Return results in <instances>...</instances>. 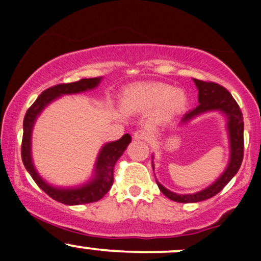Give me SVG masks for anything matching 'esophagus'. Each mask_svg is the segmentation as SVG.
Listing matches in <instances>:
<instances>
[{
	"label": "esophagus",
	"instance_id": "1",
	"mask_svg": "<svg viewBox=\"0 0 261 261\" xmlns=\"http://www.w3.org/2000/svg\"><path fill=\"white\" fill-rule=\"evenodd\" d=\"M150 131L146 130V128H139V130H136L135 133H134V139L135 140H144V141H147L150 140Z\"/></svg>",
	"mask_w": 261,
	"mask_h": 261
}]
</instances>
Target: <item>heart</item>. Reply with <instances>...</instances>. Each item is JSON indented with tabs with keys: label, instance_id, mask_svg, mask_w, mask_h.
I'll return each mask as SVG.
<instances>
[{
	"label": "heart",
	"instance_id": "1",
	"mask_svg": "<svg viewBox=\"0 0 261 261\" xmlns=\"http://www.w3.org/2000/svg\"><path fill=\"white\" fill-rule=\"evenodd\" d=\"M121 103L133 112H147L159 107L162 115L168 117L186 107L187 94L168 84H139L122 92Z\"/></svg>",
	"mask_w": 261,
	"mask_h": 261
}]
</instances>
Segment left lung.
<instances>
[{
  "mask_svg": "<svg viewBox=\"0 0 261 261\" xmlns=\"http://www.w3.org/2000/svg\"><path fill=\"white\" fill-rule=\"evenodd\" d=\"M198 89V102L199 105L192 111L187 112L181 118V123H187L191 120L201 116L206 112L218 111L226 117V127L228 133V141H230V160L226 167L225 172L217 178L211 186L202 191L191 194H178L169 191L164 186L156 180L160 192L172 201L179 202V203H193V202H201L204 199L212 198L213 196L222 191L223 187L228 183L236 173L239 172L243 163L244 158V118L243 112L239 107L238 102L233 99L230 92L222 86L213 82H203L199 80H193ZM154 169V164H152Z\"/></svg>",
  "mask_w": 261,
  "mask_h": 261,
  "instance_id": "left-lung-1",
  "label": "left lung"
}]
</instances>
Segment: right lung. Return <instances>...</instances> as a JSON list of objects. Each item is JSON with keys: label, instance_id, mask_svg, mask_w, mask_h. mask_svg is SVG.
Listing matches in <instances>:
<instances>
[{"label": "right lung", "instance_id": "right-lung-1", "mask_svg": "<svg viewBox=\"0 0 261 261\" xmlns=\"http://www.w3.org/2000/svg\"><path fill=\"white\" fill-rule=\"evenodd\" d=\"M101 81L102 77L88 78V80L84 78V80L73 82V83H63L50 87L36 98V101L31 105V107L26 112L25 118H23L21 158H22V163L25 165L26 170L30 173L35 183L49 197L60 202V203L68 204V206L93 203V202L99 201L111 189L112 184H114V167L118 158L123 154L126 147L131 143V136L128 134H125L120 140L107 143L101 147L98 156H97L96 164H94L93 177L87 183L78 187H70V188H59V187H54L49 184L48 181L44 180L38 173V170L35 169V167H34L33 156H31L33 128L39 115L58 97H62L64 94H75L91 91V89L96 88L101 83Z\"/></svg>", "mask_w": 261, "mask_h": 261}]
</instances>
